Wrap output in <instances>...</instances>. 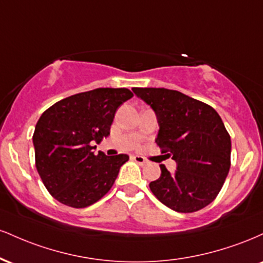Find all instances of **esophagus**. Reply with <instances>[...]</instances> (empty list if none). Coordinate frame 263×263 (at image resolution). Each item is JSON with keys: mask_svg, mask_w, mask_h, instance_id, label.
<instances>
[{"mask_svg": "<svg viewBox=\"0 0 263 263\" xmlns=\"http://www.w3.org/2000/svg\"><path fill=\"white\" fill-rule=\"evenodd\" d=\"M132 158H134L135 162H137L138 164H141V165H144L147 163L146 159H144V157H142V156L135 155V156H132Z\"/></svg>", "mask_w": 263, "mask_h": 263, "instance_id": "34e87169", "label": "esophagus"}]
</instances>
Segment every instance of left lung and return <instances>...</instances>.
<instances>
[{
    "instance_id": "1",
    "label": "left lung",
    "mask_w": 263,
    "mask_h": 263,
    "mask_svg": "<svg viewBox=\"0 0 263 263\" xmlns=\"http://www.w3.org/2000/svg\"><path fill=\"white\" fill-rule=\"evenodd\" d=\"M132 91L155 111L159 129L156 143L177 163L171 173L161 164V177L149 188L161 203L178 213L209 205L230 170L231 140L219 114L209 105L177 90L134 87Z\"/></svg>"
}]
</instances>
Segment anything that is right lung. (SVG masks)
<instances>
[{"label":"right lung","instance_id":"1","mask_svg":"<svg viewBox=\"0 0 263 263\" xmlns=\"http://www.w3.org/2000/svg\"><path fill=\"white\" fill-rule=\"evenodd\" d=\"M132 96L125 87H99L63 99L42 114L33 135L35 167L53 198L86 208L111 189L128 156H95L92 143L110 135L115 112Z\"/></svg>","mask_w":263,"mask_h":263}]
</instances>
